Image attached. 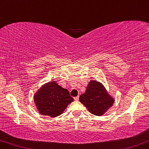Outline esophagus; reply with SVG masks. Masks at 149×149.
<instances>
[{
    "label": "esophagus",
    "mask_w": 149,
    "mask_h": 149,
    "mask_svg": "<svg viewBox=\"0 0 149 149\" xmlns=\"http://www.w3.org/2000/svg\"><path fill=\"white\" fill-rule=\"evenodd\" d=\"M74 100H79V96H77V97H74Z\"/></svg>",
    "instance_id": "1"
}]
</instances>
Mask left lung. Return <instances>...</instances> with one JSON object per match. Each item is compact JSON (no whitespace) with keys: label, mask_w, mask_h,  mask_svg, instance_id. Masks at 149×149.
<instances>
[{"label":"left lung","mask_w":149,"mask_h":149,"mask_svg":"<svg viewBox=\"0 0 149 149\" xmlns=\"http://www.w3.org/2000/svg\"><path fill=\"white\" fill-rule=\"evenodd\" d=\"M88 111L96 116H101L113 106L114 98L107 92L101 82L92 80L88 82L85 93L79 98Z\"/></svg>","instance_id":"left-lung-1"}]
</instances>
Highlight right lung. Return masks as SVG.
<instances>
[{
    "label": "right lung",
    "mask_w": 149,
    "mask_h": 149,
    "mask_svg": "<svg viewBox=\"0 0 149 149\" xmlns=\"http://www.w3.org/2000/svg\"><path fill=\"white\" fill-rule=\"evenodd\" d=\"M34 100L38 113L55 117L63 114L67 106L74 100L69 91L58 85L56 81L45 84L36 91Z\"/></svg>",
    "instance_id": "right-lung-1"
}]
</instances>
